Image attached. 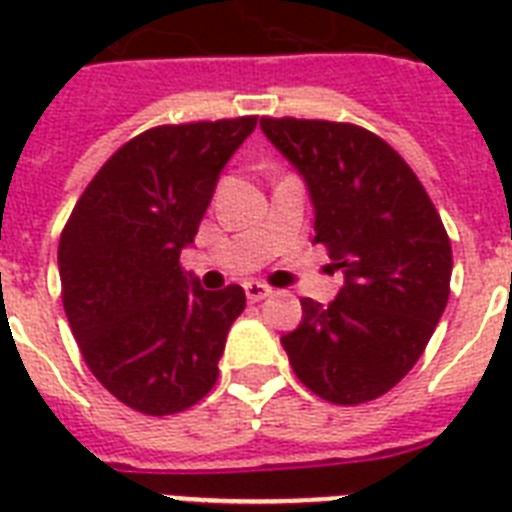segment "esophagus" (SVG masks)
I'll return each mask as SVG.
<instances>
[{
	"instance_id": "esophagus-1",
	"label": "esophagus",
	"mask_w": 512,
	"mask_h": 512,
	"mask_svg": "<svg viewBox=\"0 0 512 512\" xmlns=\"http://www.w3.org/2000/svg\"><path fill=\"white\" fill-rule=\"evenodd\" d=\"M244 292H247V300L249 303H260L263 297H268L273 292L268 284H263V281H247L244 284Z\"/></svg>"
}]
</instances>
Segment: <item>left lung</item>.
Listing matches in <instances>:
<instances>
[{
	"instance_id": "obj_1",
	"label": "left lung",
	"mask_w": 512,
	"mask_h": 512,
	"mask_svg": "<svg viewBox=\"0 0 512 512\" xmlns=\"http://www.w3.org/2000/svg\"><path fill=\"white\" fill-rule=\"evenodd\" d=\"M303 177L313 241L345 281L329 305L303 297L281 337L305 388L353 406L388 393L417 364L449 300L452 244L433 201L393 148L356 124L260 119Z\"/></svg>"
}]
</instances>
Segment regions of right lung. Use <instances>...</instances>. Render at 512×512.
<instances>
[{
    "mask_svg": "<svg viewBox=\"0 0 512 512\" xmlns=\"http://www.w3.org/2000/svg\"><path fill=\"white\" fill-rule=\"evenodd\" d=\"M255 116L167 124L124 143L68 217L58 247L63 308L103 388L143 414H175L217 380L239 284L209 292L183 273L220 172Z\"/></svg>",
    "mask_w": 512,
    "mask_h": 512,
    "instance_id": "right-lung-1",
    "label": "right lung"
}]
</instances>
